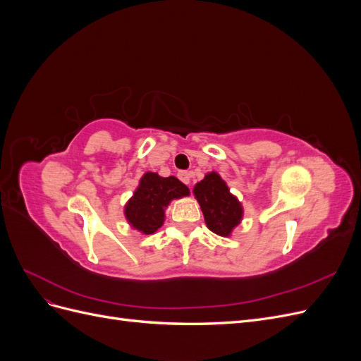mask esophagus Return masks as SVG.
I'll return each instance as SVG.
<instances>
[{
    "label": "esophagus",
    "instance_id": "obj_1",
    "mask_svg": "<svg viewBox=\"0 0 361 361\" xmlns=\"http://www.w3.org/2000/svg\"><path fill=\"white\" fill-rule=\"evenodd\" d=\"M191 178H192V173L191 171H180L179 173V179L183 182V183H190L191 182Z\"/></svg>",
    "mask_w": 361,
    "mask_h": 361
}]
</instances>
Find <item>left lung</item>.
I'll return each instance as SVG.
<instances>
[{"mask_svg": "<svg viewBox=\"0 0 361 361\" xmlns=\"http://www.w3.org/2000/svg\"><path fill=\"white\" fill-rule=\"evenodd\" d=\"M194 194L209 231L220 236L231 235L233 227L241 221L243 207L228 191L226 182L216 173H209L195 185Z\"/></svg>", "mask_w": 361, "mask_h": 361, "instance_id": "obj_1", "label": "left lung"}]
</instances>
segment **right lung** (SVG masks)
<instances>
[{
  "label": "right lung",
  "mask_w": 361,
  "mask_h": 361,
  "mask_svg": "<svg viewBox=\"0 0 361 361\" xmlns=\"http://www.w3.org/2000/svg\"><path fill=\"white\" fill-rule=\"evenodd\" d=\"M190 190L174 176L161 178L157 173H146L140 187L125 207L128 221L146 235L155 233L164 223V209L170 200L188 195Z\"/></svg>",
  "instance_id": "1"
}]
</instances>
